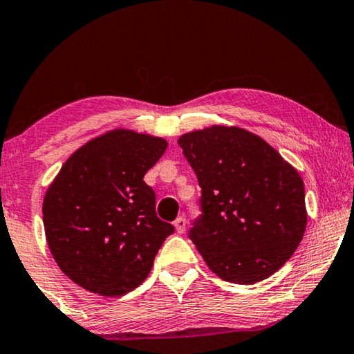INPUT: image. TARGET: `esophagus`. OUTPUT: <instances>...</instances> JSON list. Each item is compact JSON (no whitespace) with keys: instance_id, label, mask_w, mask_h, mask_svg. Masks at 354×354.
<instances>
[{"instance_id":"obj_1","label":"esophagus","mask_w":354,"mask_h":354,"mask_svg":"<svg viewBox=\"0 0 354 354\" xmlns=\"http://www.w3.org/2000/svg\"><path fill=\"white\" fill-rule=\"evenodd\" d=\"M174 225H176L177 234H183V232H185V227H187V219L183 216L177 217L176 222H174Z\"/></svg>"}]
</instances>
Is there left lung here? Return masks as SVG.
Listing matches in <instances>:
<instances>
[{"mask_svg":"<svg viewBox=\"0 0 354 354\" xmlns=\"http://www.w3.org/2000/svg\"><path fill=\"white\" fill-rule=\"evenodd\" d=\"M201 187L190 229L207 268L232 283L268 279L292 258L306 230L304 183L268 142L240 127H212L178 138Z\"/></svg>","mask_w":354,"mask_h":354,"instance_id":"obj_1","label":"left lung"}]
</instances>
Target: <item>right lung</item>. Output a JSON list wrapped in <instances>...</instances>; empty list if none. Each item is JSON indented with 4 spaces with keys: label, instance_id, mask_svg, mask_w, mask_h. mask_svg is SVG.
<instances>
[{
    "label": "right lung",
    "instance_id": "obj_1",
    "mask_svg": "<svg viewBox=\"0 0 354 354\" xmlns=\"http://www.w3.org/2000/svg\"><path fill=\"white\" fill-rule=\"evenodd\" d=\"M167 148L164 138L115 129L77 149L43 200L53 258L82 288L120 297L148 277L174 225L156 216L143 180Z\"/></svg>",
    "mask_w": 354,
    "mask_h": 354
}]
</instances>
